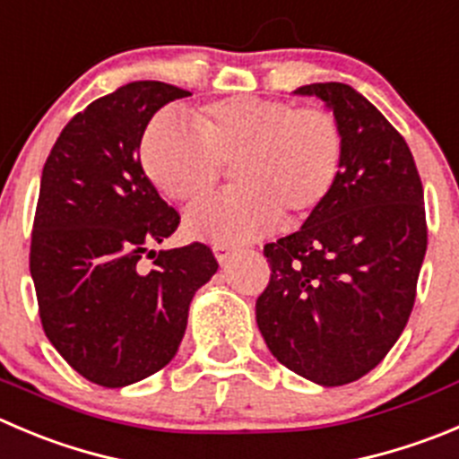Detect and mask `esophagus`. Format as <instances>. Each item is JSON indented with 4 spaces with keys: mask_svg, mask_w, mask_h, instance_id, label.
<instances>
[{
    "mask_svg": "<svg viewBox=\"0 0 459 459\" xmlns=\"http://www.w3.org/2000/svg\"><path fill=\"white\" fill-rule=\"evenodd\" d=\"M213 255H216L218 264H227L230 256L234 255V247L232 246H213Z\"/></svg>",
    "mask_w": 459,
    "mask_h": 459,
    "instance_id": "esophagus-1",
    "label": "esophagus"
}]
</instances>
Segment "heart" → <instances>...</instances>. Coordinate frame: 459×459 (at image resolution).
<instances>
[{
	"instance_id": "heart-1",
	"label": "heart",
	"mask_w": 459,
	"mask_h": 459,
	"mask_svg": "<svg viewBox=\"0 0 459 459\" xmlns=\"http://www.w3.org/2000/svg\"><path fill=\"white\" fill-rule=\"evenodd\" d=\"M194 127L161 112L142 139V164L161 194L186 204L203 200L222 167H232L237 186L186 213V230L216 246L264 237L281 216L308 218L342 169V130L317 108L232 96L200 108Z\"/></svg>"
}]
</instances>
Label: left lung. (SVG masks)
<instances>
[{
    "label": "left lung",
    "instance_id": "1",
    "mask_svg": "<svg viewBox=\"0 0 459 459\" xmlns=\"http://www.w3.org/2000/svg\"><path fill=\"white\" fill-rule=\"evenodd\" d=\"M342 130L338 182L302 230L265 243L270 281L256 299L265 344L325 387L372 372L403 333L429 246L423 186L399 130L353 87L313 82Z\"/></svg>",
    "mask_w": 459,
    "mask_h": 459
}]
</instances>
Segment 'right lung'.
Returning <instances> with one entry per match:
<instances>
[{
	"mask_svg": "<svg viewBox=\"0 0 459 459\" xmlns=\"http://www.w3.org/2000/svg\"><path fill=\"white\" fill-rule=\"evenodd\" d=\"M185 96L134 81L96 99L65 126L42 169L29 256L40 322L96 385H130L171 363L194 292L218 270L204 243L151 250L176 232L180 213L160 198L137 151L152 115Z\"/></svg>",
	"mask_w": 459,
	"mask_h": 459,
	"instance_id": "right-lung-1",
	"label": "right lung"
}]
</instances>
